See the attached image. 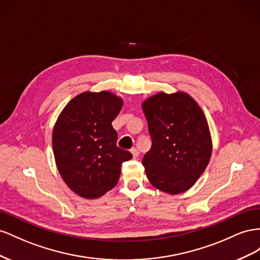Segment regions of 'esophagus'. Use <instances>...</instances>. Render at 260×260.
<instances>
[{"label": "esophagus", "instance_id": "esophagus-1", "mask_svg": "<svg viewBox=\"0 0 260 260\" xmlns=\"http://www.w3.org/2000/svg\"><path fill=\"white\" fill-rule=\"evenodd\" d=\"M131 152H132V154H133V157H134L135 159H136V158H138L139 152H138V150L136 149V148H132V149H131Z\"/></svg>", "mask_w": 260, "mask_h": 260}]
</instances>
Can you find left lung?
I'll return each instance as SVG.
<instances>
[{
  "instance_id": "left-lung-1",
  "label": "left lung",
  "mask_w": 260,
  "mask_h": 260,
  "mask_svg": "<svg viewBox=\"0 0 260 260\" xmlns=\"http://www.w3.org/2000/svg\"><path fill=\"white\" fill-rule=\"evenodd\" d=\"M151 148L143 159L155 188L175 195L189 189L208 166L212 143L203 110L189 94L159 92L143 102Z\"/></svg>"
}]
</instances>
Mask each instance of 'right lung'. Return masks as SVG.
Segmentation results:
<instances>
[{
    "mask_svg": "<svg viewBox=\"0 0 260 260\" xmlns=\"http://www.w3.org/2000/svg\"><path fill=\"white\" fill-rule=\"evenodd\" d=\"M123 107L109 91H85L63 109L54 125L52 147L58 172L75 194L93 199L112 189L122 163L133 158L116 146L112 122Z\"/></svg>",
    "mask_w": 260,
    "mask_h": 260,
    "instance_id": "obj_1",
    "label": "right lung"
}]
</instances>
